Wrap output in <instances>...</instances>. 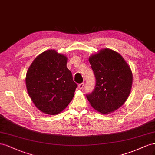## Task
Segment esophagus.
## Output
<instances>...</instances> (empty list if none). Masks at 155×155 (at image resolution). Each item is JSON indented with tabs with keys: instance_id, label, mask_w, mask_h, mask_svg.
Listing matches in <instances>:
<instances>
[{
	"instance_id": "34e87169",
	"label": "esophagus",
	"mask_w": 155,
	"mask_h": 155,
	"mask_svg": "<svg viewBox=\"0 0 155 155\" xmlns=\"http://www.w3.org/2000/svg\"><path fill=\"white\" fill-rule=\"evenodd\" d=\"M84 82H82V83L79 84L78 86V87L79 89L81 90V89H82V88L84 87Z\"/></svg>"
}]
</instances>
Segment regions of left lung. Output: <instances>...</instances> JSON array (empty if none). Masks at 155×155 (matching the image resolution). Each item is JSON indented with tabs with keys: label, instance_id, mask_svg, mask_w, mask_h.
Masks as SVG:
<instances>
[{
	"label": "left lung",
	"instance_id": "1",
	"mask_svg": "<svg viewBox=\"0 0 155 155\" xmlns=\"http://www.w3.org/2000/svg\"><path fill=\"white\" fill-rule=\"evenodd\" d=\"M95 77L94 91L86 97L91 107L102 114L112 112L124 104L132 83L130 67L119 53L108 48L89 58Z\"/></svg>",
	"mask_w": 155,
	"mask_h": 155
}]
</instances>
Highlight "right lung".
Wrapping results in <instances>:
<instances>
[{
	"label": "right lung",
	"instance_id": "1",
	"mask_svg": "<svg viewBox=\"0 0 155 155\" xmlns=\"http://www.w3.org/2000/svg\"><path fill=\"white\" fill-rule=\"evenodd\" d=\"M67 57L54 50L39 54L30 66L26 76L28 94L41 112L56 115L68 107L77 84L67 68Z\"/></svg>",
	"mask_w": 155,
	"mask_h": 155
}]
</instances>
